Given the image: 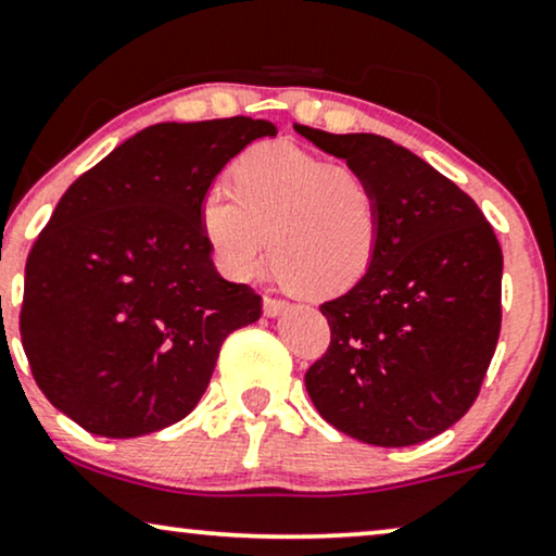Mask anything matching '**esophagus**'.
<instances>
[{
  "label": "esophagus",
  "mask_w": 556,
  "mask_h": 556,
  "mask_svg": "<svg viewBox=\"0 0 556 556\" xmlns=\"http://www.w3.org/2000/svg\"><path fill=\"white\" fill-rule=\"evenodd\" d=\"M290 307V302L277 300V298H264V315L266 318H277L279 313H285Z\"/></svg>",
  "instance_id": "esophagus-1"
}]
</instances>
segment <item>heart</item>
<instances>
[{
    "label": "heart",
    "instance_id": "1",
    "mask_svg": "<svg viewBox=\"0 0 556 556\" xmlns=\"http://www.w3.org/2000/svg\"><path fill=\"white\" fill-rule=\"evenodd\" d=\"M200 226L215 262L233 279H254L271 262L311 298H336L367 277L382 238V202L356 168L262 143L233 164V189L210 185Z\"/></svg>",
    "mask_w": 556,
    "mask_h": 556
}]
</instances>
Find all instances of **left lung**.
Returning a JSON list of instances; mask_svg holds the SVG:
<instances>
[{"mask_svg": "<svg viewBox=\"0 0 556 556\" xmlns=\"http://www.w3.org/2000/svg\"><path fill=\"white\" fill-rule=\"evenodd\" d=\"M294 130L362 172L382 202L369 274L320 305L330 346L307 369V395L364 444L433 439L472 407L495 354L501 243L472 197L390 138Z\"/></svg>", "mask_w": 556, "mask_h": 556, "instance_id": "8db88e82", "label": "left lung"}]
</instances>
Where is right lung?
Instances as JSON below:
<instances>
[{
    "label": "right lung",
    "instance_id": "1",
    "mask_svg": "<svg viewBox=\"0 0 556 556\" xmlns=\"http://www.w3.org/2000/svg\"><path fill=\"white\" fill-rule=\"evenodd\" d=\"M277 125L159 123L81 174L25 264L20 336L33 377L89 433L177 424L207 390L223 341L262 298L223 279L200 200L230 159Z\"/></svg>",
    "mask_w": 556,
    "mask_h": 556
}]
</instances>
